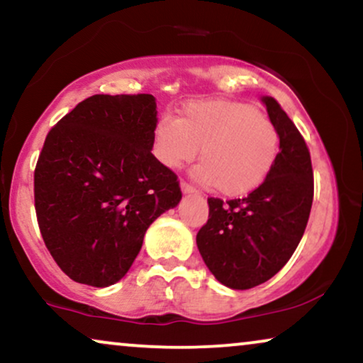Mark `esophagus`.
Instances as JSON below:
<instances>
[{
  "label": "esophagus",
  "mask_w": 363,
  "mask_h": 363,
  "mask_svg": "<svg viewBox=\"0 0 363 363\" xmlns=\"http://www.w3.org/2000/svg\"><path fill=\"white\" fill-rule=\"evenodd\" d=\"M180 188H182V191L185 193V195H191V193H196L195 188H193L191 185H188V183H185V182L180 183Z\"/></svg>",
  "instance_id": "1"
}]
</instances>
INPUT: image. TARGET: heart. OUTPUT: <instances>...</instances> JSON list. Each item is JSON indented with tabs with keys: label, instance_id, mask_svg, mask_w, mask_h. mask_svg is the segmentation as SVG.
I'll list each match as a JSON object with an SVG mask.
<instances>
[{
	"label": "heart",
	"instance_id": "1",
	"mask_svg": "<svg viewBox=\"0 0 363 363\" xmlns=\"http://www.w3.org/2000/svg\"><path fill=\"white\" fill-rule=\"evenodd\" d=\"M193 175L226 196L257 190L276 165L281 135L276 123L256 107L236 101H195L180 117L163 116L153 128L152 152L157 162L175 170L195 160Z\"/></svg>",
	"mask_w": 363,
	"mask_h": 363
}]
</instances>
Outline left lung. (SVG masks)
I'll use <instances>...</instances> for the list:
<instances>
[{"label":"left lung","mask_w":363,"mask_h":363,"mask_svg":"<svg viewBox=\"0 0 363 363\" xmlns=\"http://www.w3.org/2000/svg\"><path fill=\"white\" fill-rule=\"evenodd\" d=\"M276 123L281 148L262 185L246 198H208L210 215L198 231V251L211 274L230 289L269 281L294 255L314 198L311 153L274 97H261Z\"/></svg>","instance_id":"obj_1"}]
</instances>
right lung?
I'll return each instance as SVG.
<instances>
[{
  "mask_svg": "<svg viewBox=\"0 0 363 363\" xmlns=\"http://www.w3.org/2000/svg\"><path fill=\"white\" fill-rule=\"evenodd\" d=\"M157 113L150 94H97L48 133L34 206L46 247L72 281H121L148 226L180 203L177 175L152 153Z\"/></svg>",
  "mask_w": 363,
  "mask_h": 363,
  "instance_id": "obj_1",
  "label": "right lung"
}]
</instances>
